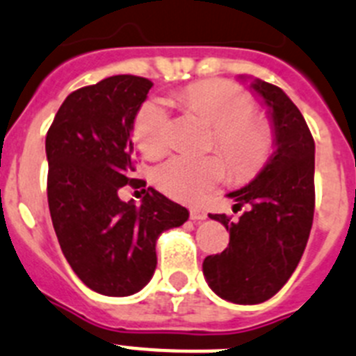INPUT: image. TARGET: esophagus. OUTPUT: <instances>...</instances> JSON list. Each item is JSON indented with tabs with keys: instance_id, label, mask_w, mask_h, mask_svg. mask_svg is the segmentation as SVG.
Returning a JSON list of instances; mask_svg holds the SVG:
<instances>
[{
	"instance_id": "obj_1",
	"label": "esophagus",
	"mask_w": 356,
	"mask_h": 356,
	"mask_svg": "<svg viewBox=\"0 0 356 356\" xmlns=\"http://www.w3.org/2000/svg\"><path fill=\"white\" fill-rule=\"evenodd\" d=\"M190 216H191V220H195V222H202L208 218V213L204 211V209H199V208H193L190 211Z\"/></svg>"
}]
</instances>
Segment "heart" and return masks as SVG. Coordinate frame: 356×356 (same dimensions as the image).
I'll use <instances>...</instances> for the list:
<instances>
[{
	"label": "heart",
	"mask_w": 356,
	"mask_h": 356,
	"mask_svg": "<svg viewBox=\"0 0 356 356\" xmlns=\"http://www.w3.org/2000/svg\"><path fill=\"white\" fill-rule=\"evenodd\" d=\"M179 102L213 125L211 145L224 154L234 177L251 179L274 150L270 123L252 114L254 102L225 80H202L179 92ZM132 134L148 157L161 156L172 143V114L163 100H148L136 114ZM220 156H174L156 168L157 186L172 199L200 202L225 181L229 168Z\"/></svg>",
	"instance_id": "obj_1"
}]
</instances>
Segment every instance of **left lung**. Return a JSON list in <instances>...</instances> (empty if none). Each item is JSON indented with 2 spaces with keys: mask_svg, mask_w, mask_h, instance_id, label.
<instances>
[{
  "mask_svg": "<svg viewBox=\"0 0 356 356\" xmlns=\"http://www.w3.org/2000/svg\"><path fill=\"white\" fill-rule=\"evenodd\" d=\"M251 88L268 107L276 150L254 181L227 195L234 211L247 206L236 222L209 215L229 231V245L202 264L213 292L236 305L280 292L305 252L315 208V143L301 111L277 86L254 80Z\"/></svg>",
  "mask_w": 356,
  "mask_h": 356,
  "instance_id": "obj_1",
  "label": "left lung"
}]
</instances>
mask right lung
Masks as SVG:
<instances>
[{
    "mask_svg": "<svg viewBox=\"0 0 356 356\" xmlns=\"http://www.w3.org/2000/svg\"><path fill=\"white\" fill-rule=\"evenodd\" d=\"M152 82L114 75L73 91L46 134L48 206L67 264L84 285L123 298L152 280L159 234L188 220L186 208L148 188L140 206L118 190L132 179V127Z\"/></svg>",
    "mask_w": 356,
    "mask_h": 356,
    "instance_id": "obj_1",
    "label": "right lung"
}]
</instances>
